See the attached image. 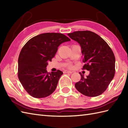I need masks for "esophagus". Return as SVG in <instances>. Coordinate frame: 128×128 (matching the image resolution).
I'll use <instances>...</instances> for the list:
<instances>
[{"label":"esophagus","mask_w":128,"mask_h":128,"mask_svg":"<svg viewBox=\"0 0 128 128\" xmlns=\"http://www.w3.org/2000/svg\"><path fill=\"white\" fill-rule=\"evenodd\" d=\"M64 73H70V74H72V72L71 71H69V70H64Z\"/></svg>","instance_id":"obj_1"}]
</instances>
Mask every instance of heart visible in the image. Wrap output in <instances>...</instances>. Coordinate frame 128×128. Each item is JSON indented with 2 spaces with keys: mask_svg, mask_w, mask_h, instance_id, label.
I'll return each mask as SVG.
<instances>
[{
  "mask_svg": "<svg viewBox=\"0 0 128 128\" xmlns=\"http://www.w3.org/2000/svg\"><path fill=\"white\" fill-rule=\"evenodd\" d=\"M72 66V65L71 64H69V65H68V66H69V67H70Z\"/></svg>",
  "mask_w": 128,
  "mask_h": 128,
  "instance_id": "obj_1",
  "label": "heart"
}]
</instances>
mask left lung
<instances>
[{
	"label": "left lung",
	"instance_id": "8db88e82",
	"mask_svg": "<svg viewBox=\"0 0 128 128\" xmlns=\"http://www.w3.org/2000/svg\"><path fill=\"white\" fill-rule=\"evenodd\" d=\"M79 43L85 62L82 69L90 71L86 78L80 72L81 80L75 86L81 94L96 97L104 92L115 74V56L105 40L94 32L78 31L68 34Z\"/></svg>",
	"mask_w": 128,
	"mask_h": 128
}]
</instances>
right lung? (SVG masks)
<instances>
[{"mask_svg":"<svg viewBox=\"0 0 128 128\" xmlns=\"http://www.w3.org/2000/svg\"><path fill=\"white\" fill-rule=\"evenodd\" d=\"M70 39L62 34L44 33L32 37L21 50L18 59V78L24 88L37 98L50 96L55 91L62 72H48L58 47Z\"/></svg>","mask_w":128,"mask_h":128,"instance_id":"obj_1","label":"right lung"}]
</instances>
